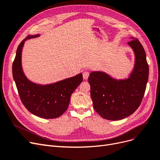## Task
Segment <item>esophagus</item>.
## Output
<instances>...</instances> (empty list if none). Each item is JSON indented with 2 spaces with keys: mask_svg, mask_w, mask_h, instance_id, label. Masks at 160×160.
Wrapping results in <instances>:
<instances>
[{
  "mask_svg": "<svg viewBox=\"0 0 160 160\" xmlns=\"http://www.w3.org/2000/svg\"><path fill=\"white\" fill-rule=\"evenodd\" d=\"M90 76V73L88 71H84L83 72V78L84 80H87L88 78V77Z\"/></svg>",
  "mask_w": 160,
  "mask_h": 160,
  "instance_id": "esophagus-1",
  "label": "esophagus"
}]
</instances>
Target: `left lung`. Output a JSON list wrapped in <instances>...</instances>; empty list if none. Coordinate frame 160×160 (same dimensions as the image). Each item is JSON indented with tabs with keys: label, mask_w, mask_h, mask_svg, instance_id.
Wrapping results in <instances>:
<instances>
[{
	"label": "left lung",
	"mask_w": 160,
	"mask_h": 160,
	"mask_svg": "<svg viewBox=\"0 0 160 160\" xmlns=\"http://www.w3.org/2000/svg\"><path fill=\"white\" fill-rule=\"evenodd\" d=\"M128 42L134 52V68L129 78L117 80L100 71L90 73L88 82L93 108L103 119L118 121L132 115L144 97L149 67L144 49L137 38Z\"/></svg>",
	"instance_id": "8db88e82"
}]
</instances>
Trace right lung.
<instances>
[{
	"label": "right lung",
	"mask_w": 160,
	"mask_h": 160,
	"mask_svg": "<svg viewBox=\"0 0 160 160\" xmlns=\"http://www.w3.org/2000/svg\"><path fill=\"white\" fill-rule=\"evenodd\" d=\"M39 35H28L18 47L12 64V74L21 101L32 114L43 119H55L67 109L70 96L83 80L82 74L58 81L41 85L29 80L22 67V51L24 42Z\"/></svg>",
	"instance_id": "add662e5"
}]
</instances>
